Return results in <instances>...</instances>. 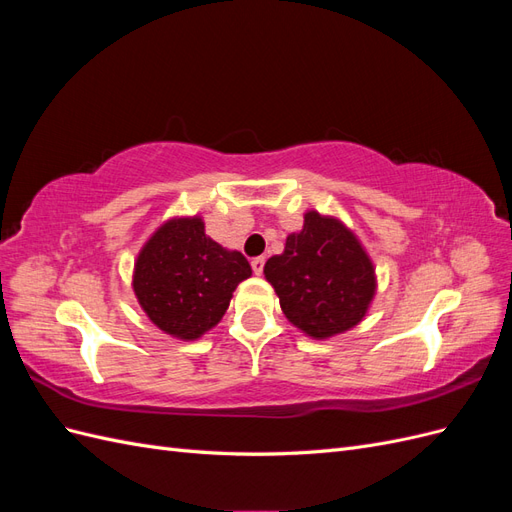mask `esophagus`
<instances>
[{
    "label": "esophagus",
    "instance_id": "esophagus-1",
    "mask_svg": "<svg viewBox=\"0 0 512 512\" xmlns=\"http://www.w3.org/2000/svg\"><path fill=\"white\" fill-rule=\"evenodd\" d=\"M252 269L256 275H262V269H265V256H258L252 260Z\"/></svg>",
    "mask_w": 512,
    "mask_h": 512
}]
</instances>
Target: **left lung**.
I'll return each instance as SVG.
<instances>
[{
	"instance_id": "8db88e82",
	"label": "left lung",
	"mask_w": 512,
	"mask_h": 512,
	"mask_svg": "<svg viewBox=\"0 0 512 512\" xmlns=\"http://www.w3.org/2000/svg\"><path fill=\"white\" fill-rule=\"evenodd\" d=\"M265 277L294 327L327 339L359 324L376 294L374 265L359 239L335 218L309 211L301 232L271 256Z\"/></svg>"
}]
</instances>
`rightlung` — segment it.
<instances>
[{
    "label": "right lung",
    "instance_id": "1",
    "mask_svg": "<svg viewBox=\"0 0 512 512\" xmlns=\"http://www.w3.org/2000/svg\"><path fill=\"white\" fill-rule=\"evenodd\" d=\"M250 275L245 256L209 239L203 220L179 218L145 243L132 286L156 327L179 339H196L222 320L232 292Z\"/></svg>",
    "mask_w": 512,
    "mask_h": 512
}]
</instances>
